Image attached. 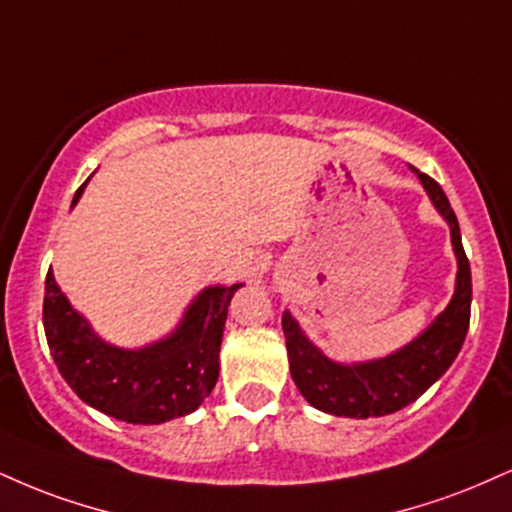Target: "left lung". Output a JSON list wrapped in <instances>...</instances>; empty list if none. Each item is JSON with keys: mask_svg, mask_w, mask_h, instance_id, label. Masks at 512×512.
Returning a JSON list of instances; mask_svg holds the SVG:
<instances>
[{"mask_svg": "<svg viewBox=\"0 0 512 512\" xmlns=\"http://www.w3.org/2000/svg\"><path fill=\"white\" fill-rule=\"evenodd\" d=\"M417 176L443 219L451 224L453 250L458 257L455 295L451 305L436 317V322L410 346L384 360L365 362V365H338L319 353L300 331L298 322L283 312L281 324L295 386L307 398V403L329 415L367 420V417L391 415L415 403L453 365L470 329L472 274L460 240L458 219L439 183L420 171Z\"/></svg>", "mask_w": 512, "mask_h": 512, "instance_id": "obj_1", "label": "left lung"}]
</instances>
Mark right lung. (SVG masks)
I'll return each instance as SVG.
<instances>
[{"instance_id": "add662e5", "label": "right lung", "mask_w": 512, "mask_h": 512, "mask_svg": "<svg viewBox=\"0 0 512 512\" xmlns=\"http://www.w3.org/2000/svg\"><path fill=\"white\" fill-rule=\"evenodd\" d=\"M238 288L240 283L207 288L169 338L150 348L121 350L92 334L47 272L42 305L47 346L83 403L121 422H169L197 410L217 384L221 336Z\"/></svg>"}]
</instances>
